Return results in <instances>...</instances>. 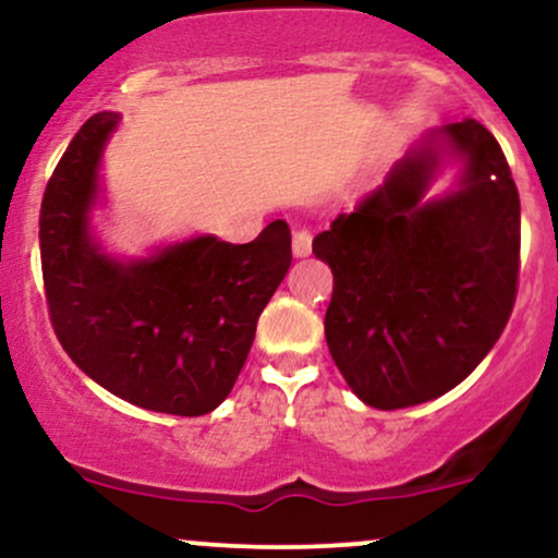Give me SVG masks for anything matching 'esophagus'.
<instances>
[{
  "instance_id": "1",
  "label": "esophagus",
  "mask_w": 558,
  "mask_h": 558,
  "mask_svg": "<svg viewBox=\"0 0 558 558\" xmlns=\"http://www.w3.org/2000/svg\"><path fill=\"white\" fill-rule=\"evenodd\" d=\"M310 252H312V233L306 228H299L296 233H293V254H296V257H306Z\"/></svg>"
}]
</instances>
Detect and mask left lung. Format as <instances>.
Instances as JSON below:
<instances>
[{
    "label": "left lung",
    "mask_w": 558,
    "mask_h": 558,
    "mask_svg": "<svg viewBox=\"0 0 558 558\" xmlns=\"http://www.w3.org/2000/svg\"><path fill=\"white\" fill-rule=\"evenodd\" d=\"M440 136L464 157L459 191L422 202L444 149L430 141L312 241L332 270L330 356L375 409L414 407L459 386L514 310L520 194L509 162L475 120Z\"/></svg>",
    "instance_id": "obj_1"
}]
</instances>
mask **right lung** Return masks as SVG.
<instances>
[{
    "mask_svg": "<svg viewBox=\"0 0 558 558\" xmlns=\"http://www.w3.org/2000/svg\"><path fill=\"white\" fill-rule=\"evenodd\" d=\"M118 120L88 118L44 191L49 319L101 388L141 409L198 417L226 401L246 362L262 310L291 267V228L275 220L248 243L198 235L128 265L105 257L88 233V207Z\"/></svg>",
    "mask_w": 558,
    "mask_h": 558,
    "instance_id": "1",
    "label": "right lung"
}]
</instances>
